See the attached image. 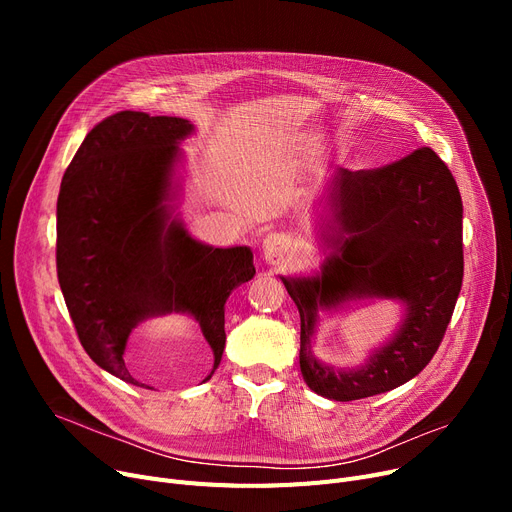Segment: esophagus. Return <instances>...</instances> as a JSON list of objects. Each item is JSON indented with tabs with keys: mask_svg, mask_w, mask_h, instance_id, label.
I'll list each match as a JSON object with an SVG mask.
<instances>
[{
	"mask_svg": "<svg viewBox=\"0 0 512 512\" xmlns=\"http://www.w3.org/2000/svg\"><path fill=\"white\" fill-rule=\"evenodd\" d=\"M288 247H290L288 236L278 234V232L270 234L263 240V253H265V259H270V261L282 257L288 251Z\"/></svg>",
	"mask_w": 512,
	"mask_h": 512,
	"instance_id": "obj_1",
	"label": "esophagus"
}]
</instances>
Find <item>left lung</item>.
Masks as SVG:
<instances>
[{
  "label": "left lung",
  "mask_w": 512,
  "mask_h": 512,
  "mask_svg": "<svg viewBox=\"0 0 512 512\" xmlns=\"http://www.w3.org/2000/svg\"><path fill=\"white\" fill-rule=\"evenodd\" d=\"M338 255L321 276L282 278L301 313V373L332 400H359L409 382L432 361L463 284V203L444 161L421 147L373 170H336ZM353 296L408 303L399 334L363 368L340 372L310 355L319 306Z\"/></svg>",
  "instance_id": "1"
}]
</instances>
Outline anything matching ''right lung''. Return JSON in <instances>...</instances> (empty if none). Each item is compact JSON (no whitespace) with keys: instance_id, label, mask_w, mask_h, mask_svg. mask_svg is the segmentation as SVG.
<instances>
[{"instance_id":"obj_1","label":"right lung","mask_w":512,"mask_h":512,"mask_svg":"<svg viewBox=\"0 0 512 512\" xmlns=\"http://www.w3.org/2000/svg\"><path fill=\"white\" fill-rule=\"evenodd\" d=\"M191 132L182 118L107 116L78 147L60 186L56 263L74 330L101 369L134 386H145L124 359L134 326L191 313L215 369L226 344V299L255 276L251 249L201 245L170 220L176 143Z\"/></svg>"}]
</instances>
